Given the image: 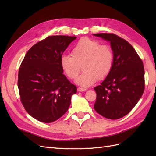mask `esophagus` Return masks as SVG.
<instances>
[{
  "mask_svg": "<svg viewBox=\"0 0 156 156\" xmlns=\"http://www.w3.org/2000/svg\"><path fill=\"white\" fill-rule=\"evenodd\" d=\"M77 90H78V92H84V91H87V89L82 88H77Z\"/></svg>",
  "mask_w": 156,
  "mask_h": 156,
  "instance_id": "1",
  "label": "esophagus"
}]
</instances>
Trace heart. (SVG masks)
I'll return each mask as SVG.
<instances>
[{
  "label": "heart",
  "mask_w": 156,
  "mask_h": 156,
  "mask_svg": "<svg viewBox=\"0 0 156 156\" xmlns=\"http://www.w3.org/2000/svg\"><path fill=\"white\" fill-rule=\"evenodd\" d=\"M72 55H63L60 64L63 71L71 80L82 87H88L98 80H102L110 74L114 65V52L111 46L101 45L89 37H82L72 50Z\"/></svg>",
  "instance_id": "b5f03b06"
}]
</instances>
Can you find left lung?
<instances>
[{
  "label": "left lung",
  "mask_w": 156,
  "mask_h": 156,
  "mask_svg": "<svg viewBox=\"0 0 156 156\" xmlns=\"http://www.w3.org/2000/svg\"><path fill=\"white\" fill-rule=\"evenodd\" d=\"M110 41L114 52L112 71L101 85L94 87L95 111L102 117L118 119L130 112L145 89L144 67L132 45L113 34H94Z\"/></svg>",
  "instance_id": "left-lung-1"
}]
</instances>
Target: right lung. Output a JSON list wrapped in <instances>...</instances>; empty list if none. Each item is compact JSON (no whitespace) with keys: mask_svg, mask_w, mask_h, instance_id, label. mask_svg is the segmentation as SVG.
I'll list each match as a JSON object with an SVG mask.
<instances>
[{"mask_svg":"<svg viewBox=\"0 0 156 156\" xmlns=\"http://www.w3.org/2000/svg\"><path fill=\"white\" fill-rule=\"evenodd\" d=\"M76 37L49 36L29 49L20 66L18 88L25 111L43 122L64 115L77 88L64 74L60 58Z\"/></svg>","mask_w":156,"mask_h":156,"instance_id":"add662e5","label":"right lung"}]
</instances>
